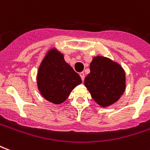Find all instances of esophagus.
<instances>
[{
    "instance_id": "34e87169",
    "label": "esophagus",
    "mask_w": 150,
    "mask_h": 150,
    "mask_svg": "<svg viewBox=\"0 0 150 150\" xmlns=\"http://www.w3.org/2000/svg\"><path fill=\"white\" fill-rule=\"evenodd\" d=\"M79 75H80V77H81L82 80L83 81V80H84V77H85L84 73H83V72H80V73H79Z\"/></svg>"
}]
</instances>
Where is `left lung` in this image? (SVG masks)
I'll list each match as a JSON object with an SVG mask.
<instances>
[{"instance_id": "1", "label": "left lung", "mask_w": 150, "mask_h": 150, "mask_svg": "<svg viewBox=\"0 0 150 150\" xmlns=\"http://www.w3.org/2000/svg\"><path fill=\"white\" fill-rule=\"evenodd\" d=\"M84 85L98 104L108 107L118 100L125 90V73L118 63L96 56L90 64Z\"/></svg>"}]
</instances>
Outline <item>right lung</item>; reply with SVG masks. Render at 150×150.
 I'll use <instances>...</instances> for the list:
<instances>
[{
    "mask_svg": "<svg viewBox=\"0 0 150 150\" xmlns=\"http://www.w3.org/2000/svg\"><path fill=\"white\" fill-rule=\"evenodd\" d=\"M38 88L46 100L59 104L68 98L71 91L82 83L78 73L55 49L48 51L38 69Z\"/></svg>",
    "mask_w": 150,
    "mask_h": 150,
    "instance_id": "add662e5",
    "label": "right lung"
}]
</instances>
